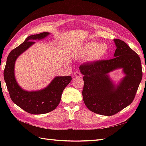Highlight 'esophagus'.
<instances>
[{"label":"esophagus","mask_w":146,"mask_h":146,"mask_svg":"<svg viewBox=\"0 0 146 146\" xmlns=\"http://www.w3.org/2000/svg\"><path fill=\"white\" fill-rule=\"evenodd\" d=\"M74 76L79 78V77H81L82 76V74L80 73V72L79 71H76L74 73Z\"/></svg>","instance_id":"1"}]
</instances>
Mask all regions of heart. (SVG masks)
<instances>
[{
	"label": "heart",
	"mask_w": 146,
	"mask_h": 146,
	"mask_svg": "<svg viewBox=\"0 0 146 146\" xmlns=\"http://www.w3.org/2000/svg\"><path fill=\"white\" fill-rule=\"evenodd\" d=\"M109 47L106 43H99L93 41L83 45L80 51V55L83 58H88L89 61H97L107 56Z\"/></svg>",
	"instance_id": "b5f03b06"
}]
</instances>
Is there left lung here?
<instances>
[{"mask_svg": "<svg viewBox=\"0 0 146 146\" xmlns=\"http://www.w3.org/2000/svg\"><path fill=\"white\" fill-rule=\"evenodd\" d=\"M116 49L114 58L80 66L84 86L82 92L84 103L96 113L110 116L131 104L142 80L141 59L125 42L113 39ZM122 69L125 76L117 84L109 73Z\"/></svg>", "mask_w": 146, "mask_h": 146, "instance_id": "obj_1", "label": "left lung"}]
</instances>
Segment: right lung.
<instances>
[{"mask_svg": "<svg viewBox=\"0 0 146 146\" xmlns=\"http://www.w3.org/2000/svg\"><path fill=\"white\" fill-rule=\"evenodd\" d=\"M50 35L44 32L27 37L21 44L8 55L4 71V78L11 100L17 106L31 114L48 113L57 107L65 87L71 80V76H56L45 88L36 91H27L19 85L15 76V63L19 56L35 44Z\"/></svg>", "mask_w": 146, "mask_h": 146, "instance_id": "obj_1", "label": "right lung"}]
</instances>
